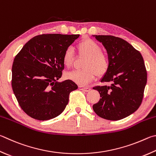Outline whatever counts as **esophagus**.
Returning a JSON list of instances; mask_svg holds the SVG:
<instances>
[{"label":"esophagus","instance_id":"1","mask_svg":"<svg viewBox=\"0 0 156 156\" xmlns=\"http://www.w3.org/2000/svg\"><path fill=\"white\" fill-rule=\"evenodd\" d=\"M78 89H80V90H84V91H85V92L89 91V90H90V89L89 87H83V86H79L78 87Z\"/></svg>","mask_w":156,"mask_h":156}]
</instances>
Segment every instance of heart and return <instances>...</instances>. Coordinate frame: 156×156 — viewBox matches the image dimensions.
<instances>
[{"label":"heart","instance_id":"b5f03b06","mask_svg":"<svg viewBox=\"0 0 156 156\" xmlns=\"http://www.w3.org/2000/svg\"><path fill=\"white\" fill-rule=\"evenodd\" d=\"M78 50L80 55L87 56L82 69H74L67 73L66 77L80 85H86L95 76H103L109 68V59L105 53L101 52V48L97 42L88 39L78 45ZM73 61V51L67 48L63 56L64 66L69 67Z\"/></svg>","mask_w":156,"mask_h":156}]
</instances>
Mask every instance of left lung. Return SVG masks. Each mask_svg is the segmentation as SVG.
I'll return each instance as SVG.
<instances>
[{
    "mask_svg": "<svg viewBox=\"0 0 156 156\" xmlns=\"http://www.w3.org/2000/svg\"><path fill=\"white\" fill-rule=\"evenodd\" d=\"M107 50L109 68L101 79L109 86L93 87L100 100L93 109L99 117L117 121L128 117L142 103L147 73L139 51L124 39L112 35H93Z\"/></svg>",
    "mask_w": 156,
    "mask_h": 156,
    "instance_id": "8db88e82",
    "label": "left lung"
}]
</instances>
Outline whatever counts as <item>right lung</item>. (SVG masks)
Instances as JSON below:
<instances>
[{
    "mask_svg": "<svg viewBox=\"0 0 156 156\" xmlns=\"http://www.w3.org/2000/svg\"><path fill=\"white\" fill-rule=\"evenodd\" d=\"M80 35L44 34L30 39L16 56L11 85L25 113L49 120L66 108L69 93L78 89L71 80L58 82L64 69L63 53Z\"/></svg>",
    "mask_w": 156,
    "mask_h": 156,
    "instance_id": "1",
    "label": "right lung"
}]
</instances>
